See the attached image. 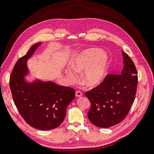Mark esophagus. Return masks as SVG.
I'll use <instances>...</instances> for the list:
<instances>
[{"instance_id": "1", "label": "esophagus", "mask_w": 154, "mask_h": 154, "mask_svg": "<svg viewBox=\"0 0 154 154\" xmlns=\"http://www.w3.org/2000/svg\"><path fill=\"white\" fill-rule=\"evenodd\" d=\"M82 96H83L82 92H81L80 91H76V96L79 97H81Z\"/></svg>"}]
</instances>
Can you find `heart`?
Returning <instances> with one entry per match:
<instances>
[{
	"instance_id": "1",
	"label": "heart",
	"mask_w": 154,
	"mask_h": 154,
	"mask_svg": "<svg viewBox=\"0 0 154 154\" xmlns=\"http://www.w3.org/2000/svg\"><path fill=\"white\" fill-rule=\"evenodd\" d=\"M72 69L65 67L64 72L70 82H76L77 73L83 74V80L90 87L100 85L108 75L110 68V58L105 51L98 48H88L74 55L71 62Z\"/></svg>"
}]
</instances>
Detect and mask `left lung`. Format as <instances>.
I'll return each mask as SVG.
<instances>
[{"label": "left lung", "instance_id": "8db88e82", "mask_svg": "<svg viewBox=\"0 0 154 154\" xmlns=\"http://www.w3.org/2000/svg\"><path fill=\"white\" fill-rule=\"evenodd\" d=\"M123 69L120 74H109L103 82L86 92L91 107L87 114L97 127L109 128L125 118L135 99L137 72L132 60L122 51Z\"/></svg>", "mask_w": 154, "mask_h": 154}]
</instances>
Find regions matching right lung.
<instances>
[{
    "label": "right lung",
    "mask_w": 154,
    "mask_h": 154,
    "mask_svg": "<svg viewBox=\"0 0 154 154\" xmlns=\"http://www.w3.org/2000/svg\"><path fill=\"white\" fill-rule=\"evenodd\" d=\"M42 44L32 45L27 54L18 59L12 71L10 86L14 103L26 123L40 130H49L63 122L67 107L75 98V91L51 80L36 77L27 80L31 76L27 61Z\"/></svg>",
    "instance_id": "right-lung-1"
}]
</instances>
